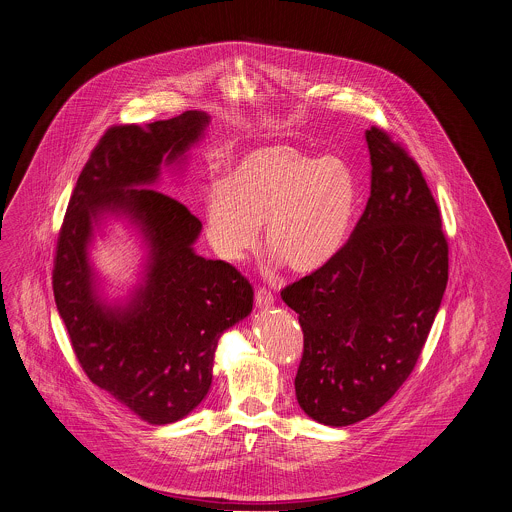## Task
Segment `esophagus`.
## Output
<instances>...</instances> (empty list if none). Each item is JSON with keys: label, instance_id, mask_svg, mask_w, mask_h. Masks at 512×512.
Returning <instances> with one entry per match:
<instances>
[{"label": "esophagus", "instance_id": "1", "mask_svg": "<svg viewBox=\"0 0 512 512\" xmlns=\"http://www.w3.org/2000/svg\"><path fill=\"white\" fill-rule=\"evenodd\" d=\"M273 302H275V294H273L269 288L259 286V288L255 290V304H257L259 308H267V306H271Z\"/></svg>", "mask_w": 512, "mask_h": 512}]
</instances>
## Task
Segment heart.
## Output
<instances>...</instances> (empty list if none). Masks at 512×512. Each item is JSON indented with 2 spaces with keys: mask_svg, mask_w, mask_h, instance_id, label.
Returning <instances> with one entry per match:
<instances>
[{
  "mask_svg": "<svg viewBox=\"0 0 512 512\" xmlns=\"http://www.w3.org/2000/svg\"><path fill=\"white\" fill-rule=\"evenodd\" d=\"M357 204V182L338 157L314 159L294 147L249 151L229 169L224 184L204 200L206 235L229 263L243 261L259 243L284 267L306 275L340 251Z\"/></svg>",
  "mask_w": 512,
  "mask_h": 512,
  "instance_id": "obj_1",
  "label": "heart"
}]
</instances>
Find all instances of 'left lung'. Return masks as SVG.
Segmentation results:
<instances>
[{"label": "left lung", "instance_id": "left-lung-1", "mask_svg": "<svg viewBox=\"0 0 512 512\" xmlns=\"http://www.w3.org/2000/svg\"><path fill=\"white\" fill-rule=\"evenodd\" d=\"M365 139V212L330 263L281 290L304 334L298 404L328 426L355 424L397 393L448 284V237L418 163L377 125Z\"/></svg>", "mask_w": 512, "mask_h": 512}]
</instances>
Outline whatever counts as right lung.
<instances>
[{"instance_id":"obj_1","label":"right lung","mask_w":512,"mask_h":512,"mask_svg":"<svg viewBox=\"0 0 512 512\" xmlns=\"http://www.w3.org/2000/svg\"><path fill=\"white\" fill-rule=\"evenodd\" d=\"M206 123L208 115L184 112L147 127L106 129L58 231L55 302L82 371L159 426L180 420L208 395L220 336L253 308V286L235 267L192 251L200 220L145 186L159 176L163 157L171 163L182 155ZM104 209L129 211L152 243L148 281L125 311L106 309L93 296L85 261L91 222Z\"/></svg>"}]
</instances>
